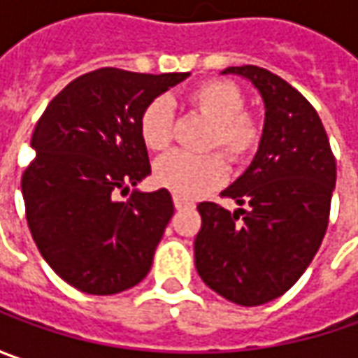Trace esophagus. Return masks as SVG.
I'll use <instances>...</instances> for the list:
<instances>
[{
	"label": "esophagus",
	"mask_w": 358,
	"mask_h": 358,
	"mask_svg": "<svg viewBox=\"0 0 358 358\" xmlns=\"http://www.w3.org/2000/svg\"><path fill=\"white\" fill-rule=\"evenodd\" d=\"M173 205H175V209H177V211H183V209H191V207H193V203H191V201L183 199V197H177V195L173 197Z\"/></svg>",
	"instance_id": "34e87169"
}]
</instances>
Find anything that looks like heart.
Instances as JSON below:
<instances>
[{"label":"heart","instance_id":"obj_1","mask_svg":"<svg viewBox=\"0 0 358 358\" xmlns=\"http://www.w3.org/2000/svg\"><path fill=\"white\" fill-rule=\"evenodd\" d=\"M185 103L211 121L205 149H221L233 165H243L257 155L265 137L263 119L245 109V95L229 79H207L187 91ZM139 135L147 149L163 151L173 139V107L157 97L139 115ZM219 151L185 153L173 151L155 163V181L183 199H197L225 181L227 163Z\"/></svg>","mask_w":358,"mask_h":358}]
</instances>
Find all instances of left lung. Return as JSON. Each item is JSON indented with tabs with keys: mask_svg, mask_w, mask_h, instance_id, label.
Here are the masks:
<instances>
[{
	"mask_svg": "<svg viewBox=\"0 0 358 358\" xmlns=\"http://www.w3.org/2000/svg\"><path fill=\"white\" fill-rule=\"evenodd\" d=\"M265 101V137L253 163L221 195L197 205L195 267L215 293L257 307L287 293L309 267L329 225L337 163L315 107L285 79L257 65L227 67Z\"/></svg>",
	"mask_w": 358,
	"mask_h": 358,
	"instance_id": "1",
	"label": "left lung"
}]
</instances>
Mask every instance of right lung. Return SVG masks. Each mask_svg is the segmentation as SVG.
<instances>
[{
	"label": "right lung",
	"mask_w": 358,
	"mask_h": 358,
	"mask_svg": "<svg viewBox=\"0 0 358 358\" xmlns=\"http://www.w3.org/2000/svg\"><path fill=\"white\" fill-rule=\"evenodd\" d=\"M189 73L101 67L73 79L45 107L21 175L35 245L63 281L90 295H115L145 279L173 217L167 189L133 191L151 173L139 115Z\"/></svg>",
	"instance_id": "add662e5"
}]
</instances>
